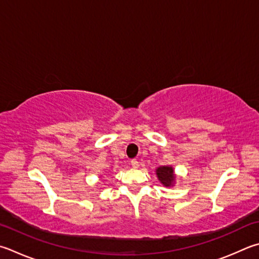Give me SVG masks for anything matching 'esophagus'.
<instances>
[{
    "instance_id": "esophagus-1",
    "label": "esophagus",
    "mask_w": 259,
    "mask_h": 259,
    "mask_svg": "<svg viewBox=\"0 0 259 259\" xmlns=\"http://www.w3.org/2000/svg\"><path fill=\"white\" fill-rule=\"evenodd\" d=\"M130 164H131V166H133V167H135V168H137V167H139V162L137 161V159H131V162H130Z\"/></svg>"
}]
</instances>
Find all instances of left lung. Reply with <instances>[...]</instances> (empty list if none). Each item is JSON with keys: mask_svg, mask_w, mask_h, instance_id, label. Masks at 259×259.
Wrapping results in <instances>:
<instances>
[{"mask_svg": "<svg viewBox=\"0 0 259 259\" xmlns=\"http://www.w3.org/2000/svg\"><path fill=\"white\" fill-rule=\"evenodd\" d=\"M156 175L158 180L161 181L164 186L170 187L175 180V175H173V168L171 166H161L156 170Z\"/></svg>", "mask_w": 259, "mask_h": 259, "instance_id": "8db88e82", "label": "left lung"}]
</instances>
